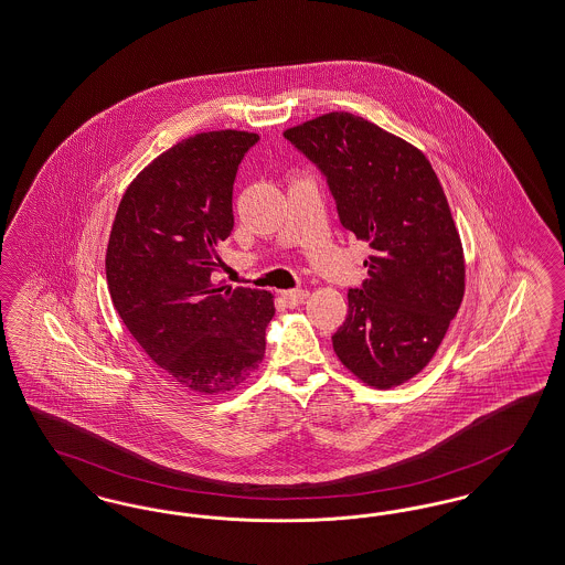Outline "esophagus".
Here are the masks:
<instances>
[{"label":"esophagus","mask_w":565,"mask_h":565,"mask_svg":"<svg viewBox=\"0 0 565 565\" xmlns=\"http://www.w3.org/2000/svg\"><path fill=\"white\" fill-rule=\"evenodd\" d=\"M307 296H309L307 290H286V292H281V298L286 300V305H288V307H298V305H302V302L307 300Z\"/></svg>","instance_id":"obj_1"}]
</instances>
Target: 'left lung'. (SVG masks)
<instances>
[{"mask_svg":"<svg viewBox=\"0 0 565 565\" xmlns=\"http://www.w3.org/2000/svg\"><path fill=\"white\" fill-rule=\"evenodd\" d=\"M284 136L328 182L340 225L372 248L334 351L370 386L406 383L435 355L465 294L462 246L437 174L416 147L358 115H321Z\"/></svg>","mask_w":565,"mask_h":565,"instance_id":"8db88e82","label":"left lung"}]
</instances>
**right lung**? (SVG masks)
Wrapping results in <instances>:
<instances>
[{"label":"right lung","instance_id":"obj_1","mask_svg":"<svg viewBox=\"0 0 565 565\" xmlns=\"http://www.w3.org/2000/svg\"><path fill=\"white\" fill-rule=\"evenodd\" d=\"M258 135L184 138L128 186L107 248L114 307L145 353L182 388L216 395L265 355L275 316L265 290L214 286L218 244L233 231V182Z\"/></svg>","mask_w":565,"mask_h":565}]
</instances>
